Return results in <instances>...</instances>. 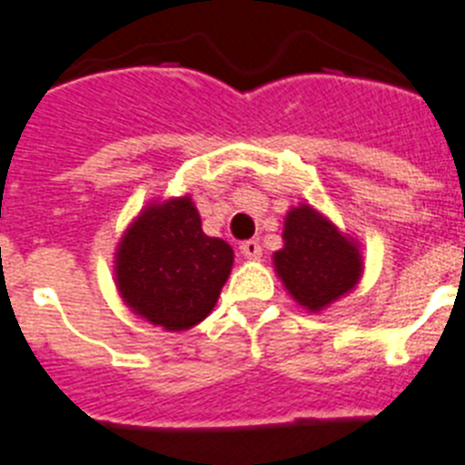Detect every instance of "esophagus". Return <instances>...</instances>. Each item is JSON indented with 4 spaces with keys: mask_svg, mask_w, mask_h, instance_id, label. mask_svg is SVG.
<instances>
[{
    "mask_svg": "<svg viewBox=\"0 0 465 465\" xmlns=\"http://www.w3.org/2000/svg\"><path fill=\"white\" fill-rule=\"evenodd\" d=\"M241 252L242 257L250 259V262H257V259L262 257V245H259L257 241H245L241 245Z\"/></svg>",
    "mask_w": 465,
    "mask_h": 465,
    "instance_id": "obj_1",
    "label": "esophagus"
}]
</instances>
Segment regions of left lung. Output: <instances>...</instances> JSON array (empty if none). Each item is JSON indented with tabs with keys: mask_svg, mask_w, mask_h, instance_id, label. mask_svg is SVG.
<instances>
[{
	"mask_svg": "<svg viewBox=\"0 0 465 465\" xmlns=\"http://www.w3.org/2000/svg\"><path fill=\"white\" fill-rule=\"evenodd\" d=\"M273 266L287 294L308 312H320L359 284L361 245L324 213L299 203L284 215L282 248L273 252Z\"/></svg>",
	"mask_w": 465,
	"mask_h": 465,
	"instance_id": "left-lung-1",
	"label": "left lung"
}]
</instances>
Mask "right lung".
Segmentation results:
<instances>
[{
    "instance_id": "add662e5",
    "label": "right lung",
    "mask_w": 465,
    "mask_h": 465,
    "mask_svg": "<svg viewBox=\"0 0 465 465\" xmlns=\"http://www.w3.org/2000/svg\"><path fill=\"white\" fill-rule=\"evenodd\" d=\"M233 266L227 241L206 236L192 196L153 202L115 248V287L134 315L164 331L206 320Z\"/></svg>"
}]
</instances>
